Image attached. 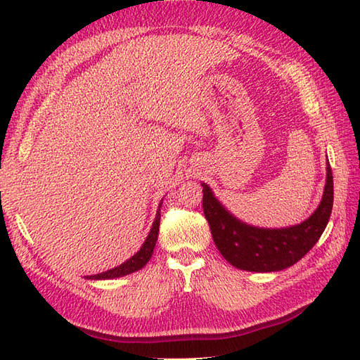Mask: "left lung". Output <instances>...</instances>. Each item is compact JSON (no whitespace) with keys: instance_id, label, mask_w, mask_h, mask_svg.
<instances>
[{"instance_id":"obj_1","label":"left lung","mask_w":360,"mask_h":360,"mask_svg":"<svg viewBox=\"0 0 360 360\" xmlns=\"http://www.w3.org/2000/svg\"><path fill=\"white\" fill-rule=\"evenodd\" d=\"M334 201L333 172L326 165V186L317 210L297 226L262 229L241 223L229 213L207 184H202V209L213 241L229 263L243 271L275 272L295 264L322 236Z\"/></svg>"}]
</instances>
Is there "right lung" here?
<instances>
[{
    "label": "right lung",
    "instance_id": "right-lung-1",
    "mask_svg": "<svg viewBox=\"0 0 360 360\" xmlns=\"http://www.w3.org/2000/svg\"><path fill=\"white\" fill-rule=\"evenodd\" d=\"M160 205L162 202L159 204V209L156 212V219L155 223H153L151 231L147 236V240L142 244V248L139 249L137 254H134L131 258L127 259L125 263H122L120 266L114 267V269H110L106 272L102 274H97V275H89V280H108V278H117V277H124V275L128 274H133L136 271L142 269V267L148 263V259L153 255V249L156 246V241H158V233H159V223H160Z\"/></svg>",
    "mask_w": 360,
    "mask_h": 360
}]
</instances>
